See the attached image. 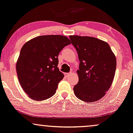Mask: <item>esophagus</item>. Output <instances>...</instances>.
<instances>
[{
    "label": "esophagus",
    "mask_w": 133,
    "mask_h": 133,
    "mask_svg": "<svg viewBox=\"0 0 133 133\" xmlns=\"http://www.w3.org/2000/svg\"><path fill=\"white\" fill-rule=\"evenodd\" d=\"M70 75V73H65V74H64V75H65V76L66 77H69Z\"/></svg>",
    "instance_id": "esophagus-1"
}]
</instances>
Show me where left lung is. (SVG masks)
Wrapping results in <instances>:
<instances>
[{
    "label": "left lung",
    "instance_id": "left-lung-1",
    "mask_svg": "<svg viewBox=\"0 0 133 133\" xmlns=\"http://www.w3.org/2000/svg\"><path fill=\"white\" fill-rule=\"evenodd\" d=\"M80 61L77 71L78 82L74 87L75 95L87 102L99 101L113 82L117 60L109 45L88 36H70Z\"/></svg>",
    "mask_w": 133,
    "mask_h": 133
}]
</instances>
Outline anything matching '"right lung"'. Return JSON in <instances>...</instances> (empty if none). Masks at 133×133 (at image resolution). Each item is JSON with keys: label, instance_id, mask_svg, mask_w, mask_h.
Returning a JSON list of instances; mask_svg holds the SVG:
<instances>
[{"label": "right lung", "instance_id": "right-lung-1", "mask_svg": "<svg viewBox=\"0 0 133 133\" xmlns=\"http://www.w3.org/2000/svg\"><path fill=\"white\" fill-rule=\"evenodd\" d=\"M70 44L61 35L38 36L21 48L16 69L22 88L30 98L43 101L53 96L64 74L58 68V55Z\"/></svg>", "mask_w": 133, "mask_h": 133}]
</instances>
